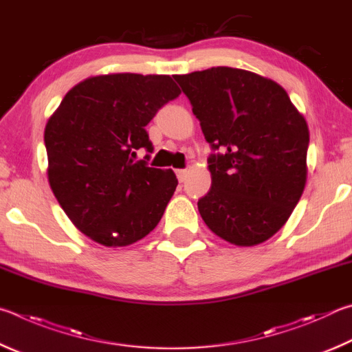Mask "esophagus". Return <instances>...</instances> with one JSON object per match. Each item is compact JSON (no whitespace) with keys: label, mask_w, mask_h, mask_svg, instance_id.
I'll return each instance as SVG.
<instances>
[{"label":"esophagus","mask_w":352,"mask_h":352,"mask_svg":"<svg viewBox=\"0 0 352 352\" xmlns=\"http://www.w3.org/2000/svg\"><path fill=\"white\" fill-rule=\"evenodd\" d=\"M187 175H188L187 170H176V176H177V179H179V182L186 181L187 179Z\"/></svg>","instance_id":"34e87169"}]
</instances>
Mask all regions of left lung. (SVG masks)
I'll return each instance as SVG.
<instances>
[{"instance_id":"1","label":"left lung","mask_w":352,"mask_h":352,"mask_svg":"<svg viewBox=\"0 0 352 352\" xmlns=\"http://www.w3.org/2000/svg\"><path fill=\"white\" fill-rule=\"evenodd\" d=\"M175 80L213 150L212 187L198 201L214 235L241 248L274 236L291 217L307 177L309 128L274 80L218 66Z\"/></svg>"}]
</instances>
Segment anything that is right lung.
<instances>
[{
  "instance_id": "add662e5",
  "label": "right lung",
  "mask_w": 352,
  "mask_h": 352,
  "mask_svg": "<svg viewBox=\"0 0 352 352\" xmlns=\"http://www.w3.org/2000/svg\"><path fill=\"white\" fill-rule=\"evenodd\" d=\"M179 94L170 76H96L67 91L49 117V186L72 224L92 241L123 248L159 224L176 175L133 157L140 148L153 151L145 126Z\"/></svg>"
}]
</instances>
